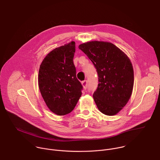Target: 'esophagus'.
<instances>
[{
    "mask_svg": "<svg viewBox=\"0 0 160 160\" xmlns=\"http://www.w3.org/2000/svg\"><path fill=\"white\" fill-rule=\"evenodd\" d=\"M88 82H87V80H84V81H82V86H83V88L84 89H87V85H88Z\"/></svg>",
    "mask_w": 160,
    "mask_h": 160,
    "instance_id": "obj_1",
    "label": "esophagus"
}]
</instances>
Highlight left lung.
I'll return each mask as SVG.
<instances>
[{"label":"left lung","instance_id":"left-lung-1","mask_svg":"<svg viewBox=\"0 0 160 160\" xmlns=\"http://www.w3.org/2000/svg\"><path fill=\"white\" fill-rule=\"evenodd\" d=\"M78 48L92 62L98 72L99 83L93 94L98 108L106 115H115L132 95L134 77L130 60L108 42H88Z\"/></svg>","mask_w":160,"mask_h":160}]
</instances>
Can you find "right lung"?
I'll list each match as a JSON object with an SVG mask.
<instances>
[{
  "label": "right lung",
  "instance_id": "obj_1",
  "mask_svg": "<svg viewBox=\"0 0 160 160\" xmlns=\"http://www.w3.org/2000/svg\"><path fill=\"white\" fill-rule=\"evenodd\" d=\"M75 42H71L50 52L42 62L38 87L49 109L62 116L71 112L82 96L83 86L77 78L73 63Z\"/></svg>",
  "mask_w": 160,
  "mask_h": 160
}]
</instances>
